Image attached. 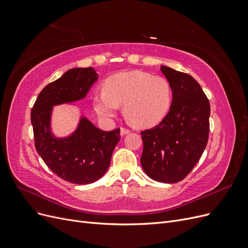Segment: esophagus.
I'll return each instance as SVG.
<instances>
[{"label": "esophagus", "instance_id": "34e87169", "mask_svg": "<svg viewBox=\"0 0 248 248\" xmlns=\"http://www.w3.org/2000/svg\"><path fill=\"white\" fill-rule=\"evenodd\" d=\"M130 130L124 128V127H121V128H120V133H121V136H125V134H128Z\"/></svg>", "mask_w": 248, "mask_h": 248}]
</instances>
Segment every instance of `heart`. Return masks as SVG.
<instances>
[{
  "instance_id": "heart-1",
  "label": "heart",
  "mask_w": 248,
  "mask_h": 248,
  "mask_svg": "<svg viewBox=\"0 0 248 248\" xmlns=\"http://www.w3.org/2000/svg\"><path fill=\"white\" fill-rule=\"evenodd\" d=\"M170 102V82L144 71L115 74L104 82L103 91L93 98L94 108L100 118L111 119L123 106L127 121L139 128L158 124L167 116Z\"/></svg>"
}]
</instances>
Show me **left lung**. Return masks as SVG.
Masks as SVG:
<instances>
[{
	"label": "left lung",
	"mask_w": 248,
	"mask_h": 248,
	"mask_svg": "<svg viewBox=\"0 0 248 248\" xmlns=\"http://www.w3.org/2000/svg\"><path fill=\"white\" fill-rule=\"evenodd\" d=\"M170 82V111L154 128L141 131L140 164L149 178L177 183L200 160L209 137L210 103L199 82L187 73L161 66Z\"/></svg>",
	"instance_id": "1"
}]
</instances>
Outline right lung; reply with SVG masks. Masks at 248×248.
Instances as JSON below:
<instances>
[{
  "mask_svg": "<svg viewBox=\"0 0 248 248\" xmlns=\"http://www.w3.org/2000/svg\"><path fill=\"white\" fill-rule=\"evenodd\" d=\"M98 80L93 67L72 68L44 87L31 110L35 147L46 166L57 176L73 184H90L106 174L111 154L121 139L120 129L101 130L79 112L72 132L58 137L52 131L54 107L84 99Z\"/></svg>",
  "mask_w": 248,
  "mask_h": 248,
  "instance_id": "right-lung-1",
  "label": "right lung"
}]
</instances>
